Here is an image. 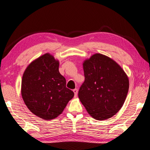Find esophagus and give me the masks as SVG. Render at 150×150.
<instances>
[{"instance_id":"1","label":"esophagus","mask_w":150,"mask_h":150,"mask_svg":"<svg viewBox=\"0 0 150 150\" xmlns=\"http://www.w3.org/2000/svg\"><path fill=\"white\" fill-rule=\"evenodd\" d=\"M73 92H74V96L76 97L77 95H78V89H74L73 90Z\"/></svg>"}]
</instances>
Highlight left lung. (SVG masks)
<instances>
[{
  "instance_id": "8db88e82",
  "label": "left lung",
  "mask_w": 150,
  "mask_h": 150,
  "mask_svg": "<svg viewBox=\"0 0 150 150\" xmlns=\"http://www.w3.org/2000/svg\"><path fill=\"white\" fill-rule=\"evenodd\" d=\"M85 81L78 93L88 114L102 121L115 115L125 101L129 79L111 58L96 53L83 63Z\"/></svg>"
}]
</instances>
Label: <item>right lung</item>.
Wrapping results in <instances>:
<instances>
[{
  "instance_id": "add662e5",
  "label": "right lung",
  "mask_w": 150,
  "mask_h": 150,
  "mask_svg": "<svg viewBox=\"0 0 150 150\" xmlns=\"http://www.w3.org/2000/svg\"><path fill=\"white\" fill-rule=\"evenodd\" d=\"M59 61L46 53L26 67L21 83V95L28 108L43 120L55 119L64 111L74 93L59 71Z\"/></svg>"
}]
</instances>
